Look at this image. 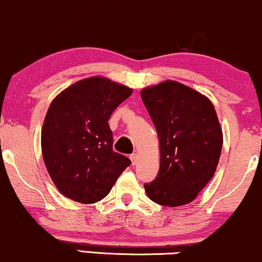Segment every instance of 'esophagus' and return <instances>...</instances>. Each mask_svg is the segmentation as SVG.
Returning a JSON list of instances; mask_svg holds the SVG:
<instances>
[{
	"label": "esophagus",
	"mask_w": 262,
	"mask_h": 262,
	"mask_svg": "<svg viewBox=\"0 0 262 262\" xmlns=\"http://www.w3.org/2000/svg\"><path fill=\"white\" fill-rule=\"evenodd\" d=\"M130 159L132 161V164H134V166H135V164L137 163V161H138V155L136 152L132 154V155H130Z\"/></svg>",
	"instance_id": "obj_1"
}]
</instances>
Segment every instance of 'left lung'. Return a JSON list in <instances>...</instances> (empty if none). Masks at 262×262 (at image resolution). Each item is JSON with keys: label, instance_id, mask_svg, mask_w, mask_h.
Segmentation results:
<instances>
[{"label": "left lung", "instance_id": "1", "mask_svg": "<svg viewBox=\"0 0 262 262\" xmlns=\"http://www.w3.org/2000/svg\"><path fill=\"white\" fill-rule=\"evenodd\" d=\"M141 98L160 141V170L144 184L146 194L163 206L195 199L216 171L223 135L212 102L187 85L166 81L143 89Z\"/></svg>", "mask_w": 262, "mask_h": 262}]
</instances>
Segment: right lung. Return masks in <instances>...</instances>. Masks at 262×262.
<instances>
[{"mask_svg": "<svg viewBox=\"0 0 262 262\" xmlns=\"http://www.w3.org/2000/svg\"><path fill=\"white\" fill-rule=\"evenodd\" d=\"M132 89L103 77L70 85L50 105L41 130L44 162L59 192L82 204L108 194L131 164L113 151L108 120Z\"/></svg>", "mask_w": 262, "mask_h": 262, "instance_id": "1", "label": "right lung"}]
</instances>
